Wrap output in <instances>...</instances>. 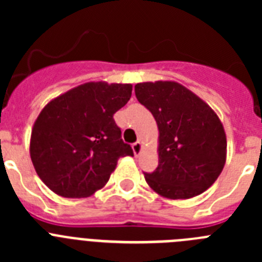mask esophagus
Instances as JSON below:
<instances>
[{"label":"esophagus","mask_w":262,"mask_h":262,"mask_svg":"<svg viewBox=\"0 0 262 262\" xmlns=\"http://www.w3.org/2000/svg\"><path fill=\"white\" fill-rule=\"evenodd\" d=\"M133 151L134 154H135V156H138V155H140V152L143 151V144L140 142H136L133 144Z\"/></svg>","instance_id":"esophagus-1"}]
</instances>
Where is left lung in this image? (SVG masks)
Instances as JSON below:
<instances>
[{
    "label": "left lung",
    "mask_w": 262,
    "mask_h": 262,
    "mask_svg": "<svg viewBox=\"0 0 262 262\" xmlns=\"http://www.w3.org/2000/svg\"><path fill=\"white\" fill-rule=\"evenodd\" d=\"M135 94L159 128V165L144 173L149 187L169 200H189L207 190L227 157L226 133L216 113L176 81L140 82Z\"/></svg>",
    "instance_id": "left-lung-1"
}]
</instances>
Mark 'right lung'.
Returning a JSON list of instances; mask_svg holds the SVG:
<instances>
[{"label":"right lung","mask_w":262,"mask_h":262,"mask_svg":"<svg viewBox=\"0 0 262 262\" xmlns=\"http://www.w3.org/2000/svg\"><path fill=\"white\" fill-rule=\"evenodd\" d=\"M131 84L92 81L47 103L36 118L30 156L57 195L85 198L107 184L119 157L134 156L113 115L131 98Z\"/></svg>","instance_id":"1"}]
</instances>
